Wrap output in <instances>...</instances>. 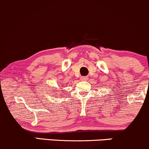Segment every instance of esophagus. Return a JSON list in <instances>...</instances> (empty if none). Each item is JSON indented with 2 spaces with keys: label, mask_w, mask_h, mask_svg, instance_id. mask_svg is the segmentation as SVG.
Returning <instances> with one entry per match:
<instances>
[{
  "label": "esophagus",
  "mask_w": 149,
  "mask_h": 149,
  "mask_svg": "<svg viewBox=\"0 0 149 149\" xmlns=\"http://www.w3.org/2000/svg\"><path fill=\"white\" fill-rule=\"evenodd\" d=\"M81 81H86V80H87V77H86V76H82V77L81 78Z\"/></svg>",
  "instance_id": "34e87169"
}]
</instances>
